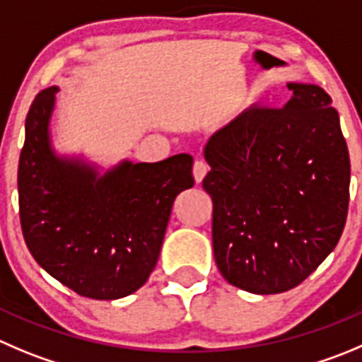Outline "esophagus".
<instances>
[{"label": "esophagus", "instance_id": "34e87169", "mask_svg": "<svg viewBox=\"0 0 362 362\" xmlns=\"http://www.w3.org/2000/svg\"><path fill=\"white\" fill-rule=\"evenodd\" d=\"M208 170H209V165L206 163L204 160H197L194 163V177H195V181H197V183H201L202 179H204V175L208 174Z\"/></svg>", "mask_w": 362, "mask_h": 362}]
</instances>
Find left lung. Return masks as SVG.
Instances as JSON below:
<instances>
[{
  "label": "left lung",
  "mask_w": 362,
  "mask_h": 362,
  "mask_svg": "<svg viewBox=\"0 0 362 362\" xmlns=\"http://www.w3.org/2000/svg\"><path fill=\"white\" fill-rule=\"evenodd\" d=\"M288 88L282 108L250 106L204 147L216 267L256 295L308 279L338 245L349 213V147L332 99L318 85Z\"/></svg>",
  "instance_id": "1"
}]
</instances>
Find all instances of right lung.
Here are the masks:
<instances>
[{"mask_svg":"<svg viewBox=\"0 0 362 362\" xmlns=\"http://www.w3.org/2000/svg\"><path fill=\"white\" fill-rule=\"evenodd\" d=\"M57 92H39L26 117L17 170L24 242L51 277L81 297H127L156 267L174 199L194 187V158L124 160L101 174L81 158L60 156L49 133Z\"/></svg>","mask_w":362,"mask_h":362,"instance_id":"obj_1","label":"right lung"}]
</instances>
